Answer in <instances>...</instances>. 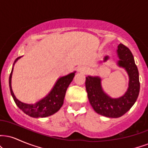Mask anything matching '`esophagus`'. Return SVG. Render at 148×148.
<instances>
[{"mask_svg": "<svg viewBox=\"0 0 148 148\" xmlns=\"http://www.w3.org/2000/svg\"><path fill=\"white\" fill-rule=\"evenodd\" d=\"M79 71L81 72H83V73H86L87 72V69L85 67H80L79 68Z\"/></svg>", "mask_w": 148, "mask_h": 148, "instance_id": "obj_1", "label": "esophagus"}]
</instances>
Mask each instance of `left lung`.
<instances>
[{"label": "left lung", "mask_w": 148, "mask_h": 148, "mask_svg": "<svg viewBox=\"0 0 148 148\" xmlns=\"http://www.w3.org/2000/svg\"><path fill=\"white\" fill-rule=\"evenodd\" d=\"M117 51L120 58L118 64L126 69L130 77L128 90L123 97L112 99L103 91L100 78L97 76L86 78V91L93 109L98 114L113 118L121 117L132 108L136 101L140 91L138 68L130 49L123 44H120ZM108 58V56L105 57L103 62Z\"/></svg>", "instance_id": "left-lung-1"}]
</instances>
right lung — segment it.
I'll return each instance as SVG.
<instances>
[{"label": "right lung", "instance_id": "add662e5", "mask_svg": "<svg viewBox=\"0 0 148 148\" xmlns=\"http://www.w3.org/2000/svg\"><path fill=\"white\" fill-rule=\"evenodd\" d=\"M21 57H18L15 60L14 64ZM12 71L13 68L12 69L9 78L10 89L12 96L16 106L24 112L25 114L33 118H45V117L50 116L58 111L63 104L64 98L67 88L75 75V72H73L65 76L60 77L57 81L56 84L54 86L51 92L46 97L39 101L36 103L28 104V103L20 101L14 96L11 87V78Z\"/></svg>", "mask_w": 148, "mask_h": 148}]
</instances>
